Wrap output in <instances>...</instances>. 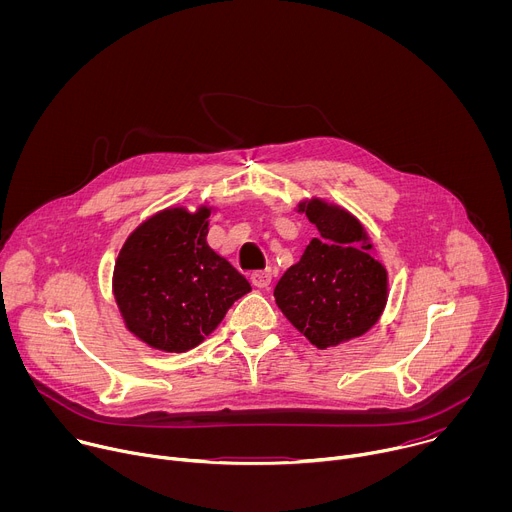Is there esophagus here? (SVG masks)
<instances>
[{
	"instance_id": "esophagus-1",
	"label": "esophagus",
	"mask_w": 512,
	"mask_h": 512,
	"mask_svg": "<svg viewBox=\"0 0 512 512\" xmlns=\"http://www.w3.org/2000/svg\"><path fill=\"white\" fill-rule=\"evenodd\" d=\"M251 283L255 287H267L271 283V273L265 269V271H253L251 273Z\"/></svg>"
}]
</instances>
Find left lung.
<instances>
[{
	"label": "left lung",
	"mask_w": 512,
	"mask_h": 512,
	"mask_svg": "<svg viewBox=\"0 0 512 512\" xmlns=\"http://www.w3.org/2000/svg\"><path fill=\"white\" fill-rule=\"evenodd\" d=\"M320 237L275 283L277 308L320 350L367 334L385 312L389 273L369 231L346 208L312 196L298 202Z\"/></svg>",
	"instance_id": "8db88e82"
}]
</instances>
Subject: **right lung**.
Here are the masks:
<instances>
[{"label": "right lung", "instance_id": "right-lung-1", "mask_svg": "<svg viewBox=\"0 0 512 512\" xmlns=\"http://www.w3.org/2000/svg\"><path fill=\"white\" fill-rule=\"evenodd\" d=\"M214 206H168L125 239L113 298L125 328L150 348L186 352L223 322L251 283L208 243Z\"/></svg>", "mask_w": 512, "mask_h": 512}]
</instances>
